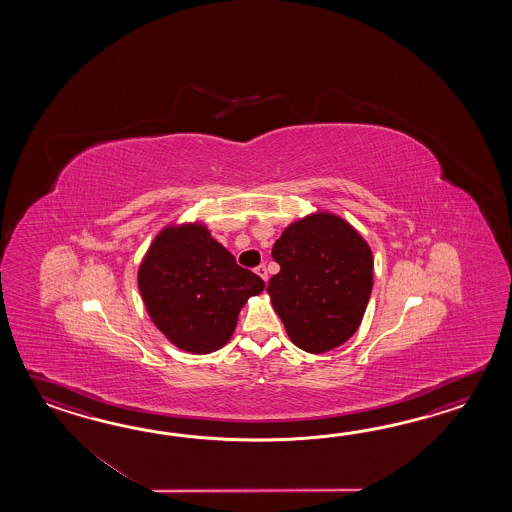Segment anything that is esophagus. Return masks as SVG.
Segmentation results:
<instances>
[{"instance_id": "34e87169", "label": "esophagus", "mask_w": 512, "mask_h": 512, "mask_svg": "<svg viewBox=\"0 0 512 512\" xmlns=\"http://www.w3.org/2000/svg\"><path fill=\"white\" fill-rule=\"evenodd\" d=\"M254 271H256V274L260 276L263 282H267V280H269V274H267V267H265V265H258Z\"/></svg>"}]
</instances>
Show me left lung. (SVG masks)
Returning <instances> with one entry per match:
<instances>
[{"instance_id":"1","label":"left lung","mask_w":512,"mask_h":512,"mask_svg":"<svg viewBox=\"0 0 512 512\" xmlns=\"http://www.w3.org/2000/svg\"><path fill=\"white\" fill-rule=\"evenodd\" d=\"M280 263L267 291L294 346L324 353L359 327L373 287L368 243L344 219L315 214L283 230L272 247Z\"/></svg>"}]
</instances>
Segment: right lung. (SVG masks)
I'll use <instances>...</instances> for the list:
<instances>
[{"mask_svg":"<svg viewBox=\"0 0 512 512\" xmlns=\"http://www.w3.org/2000/svg\"><path fill=\"white\" fill-rule=\"evenodd\" d=\"M265 282L201 225L168 227L139 269V291L153 324L190 353H210L234 333L241 307Z\"/></svg>","mask_w":512,"mask_h":512,"instance_id":"1","label":"right lung"}]
</instances>
